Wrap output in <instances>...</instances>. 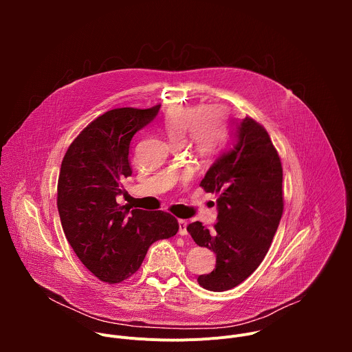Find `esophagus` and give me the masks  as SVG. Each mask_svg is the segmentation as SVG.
<instances>
[{
    "instance_id": "1",
    "label": "esophagus",
    "mask_w": 352,
    "mask_h": 352,
    "mask_svg": "<svg viewBox=\"0 0 352 352\" xmlns=\"http://www.w3.org/2000/svg\"><path fill=\"white\" fill-rule=\"evenodd\" d=\"M186 226H188V221L186 220H178V227H179V230H178V234L179 235H186L188 234V231H186Z\"/></svg>"
}]
</instances>
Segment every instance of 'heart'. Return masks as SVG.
<instances>
[{
  "instance_id": "obj_1",
  "label": "heart",
  "mask_w": 352,
  "mask_h": 352,
  "mask_svg": "<svg viewBox=\"0 0 352 352\" xmlns=\"http://www.w3.org/2000/svg\"><path fill=\"white\" fill-rule=\"evenodd\" d=\"M164 132L175 143H181L189 132L190 143L197 152L210 153L223 142L224 124L217 111L178 106L167 111Z\"/></svg>"
}]
</instances>
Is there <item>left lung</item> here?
Masks as SVG:
<instances>
[{
	"label": "left lung",
	"mask_w": 352,
	"mask_h": 352,
	"mask_svg": "<svg viewBox=\"0 0 352 352\" xmlns=\"http://www.w3.org/2000/svg\"><path fill=\"white\" fill-rule=\"evenodd\" d=\"M231 124L230 147L200 182L206 192L220 193L214 231L199 221L186 227L199 246L216 254V269L197 283L217 292L236 287L258 269L284 209L283 167L267 131L250 117Z\"/></svg>",
	"instance_id": "8db88e82"
}]
</instances>
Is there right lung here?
<instances>
[{
	"label": "right lung",
	"instance_id": "add662e5",
	"mask_svg": "<svg viewBox=\"0 0 352 352\" xmlns=\"http://www.w3.org/2000/svg\"><path fill=\"white\" fill-rule=\"evenodd\" d=\"M159 110L160 104L124 107L97 117L71 143L61 164L57 206L63 230L85 267L109 284L136 273L148 246L179 228L170 213L117 204L121 181L132 175L131 140Z\"/></svg>",
	"mask_w": 352,
	"mask_h": 352
}]
</instances>
